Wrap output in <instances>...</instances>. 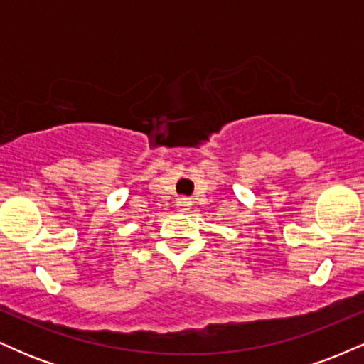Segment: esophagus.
<instances>
[{
	"label": "esophagus",
	"mask_w": 364,
	"mask_h": 364,
	"mask_svg": "<svg viewBox=\"0 0 364 364\" xmlns=\"http://www.w3.org/2000/svg\"><path fill=\"white\" fill-rule=\"evenodd\" d=\"M190 207H191L190 198H185V196H181V198H178V202H176L178 212H183V214H185V212L190 210Z\"/></svg>",
	"instance_id": "esophagus-1"
}]
</instances>
